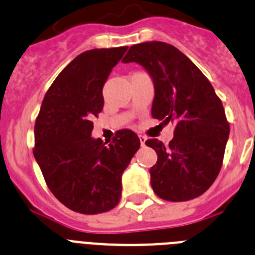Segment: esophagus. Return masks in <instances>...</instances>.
Instances as JSON below:
<instances>
[{
	"instance_id": "34e87169",
	"label": "esophagus",
	"mask_w": 255,
	"mask_h": 255,
	"mask_svg": "<svg viewBox=\"0 0 255 255\" xmlns=\"http://www.w3.org/2000/svg\"><path fill=\"white\" fill-rule=\"evenodd\" d=\"M139 139H140V144L144 147V145H145V140H147V138H145L144 135H139Z\"/></svg>"
}]
</instances>
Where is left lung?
Listing matches in <instances>:
<instances>
[{
  "instance_id": "obj_1",
  "label": "left lung",
  "mask_w": 255,
  "mask_h": 255,
  "mask_svg": "<svg viewBox=\"0 0 255 255\" xmlns=\"http://www.w3.org/2000/svg\"><path fill=\"white\" fill-rule=\"evenodd\" d=\"M123 62L140 64L152 76L153 119L176 124L168 145L158 139L145 141L158 157L149 170L153 191L170 202L199 197L224 161L230 125L222 102L204 74L171 44H134Z\"/></svg>"
}]
</instances>
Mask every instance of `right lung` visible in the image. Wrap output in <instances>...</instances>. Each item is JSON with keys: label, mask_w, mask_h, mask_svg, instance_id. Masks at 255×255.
<instances>
[{"label": "right lung", "mask_w": 255, "mask_h": 255, "mask_svg": "<svg viewBox=\"0 0 255 255\" xmlns=\"http://www.w3.org/2000/svg\"><path fill=\"white\" fill-rule=\"evenodd\" d=\"M128 47L89 49L76 56L47 91L34 126L33 153L47 186L78 213L115 208L121 176L140 147L129 129L111 141L91 136L93 117L103 108V85Z\"/></svg>", "instance_id": "1"}]
</instances>
